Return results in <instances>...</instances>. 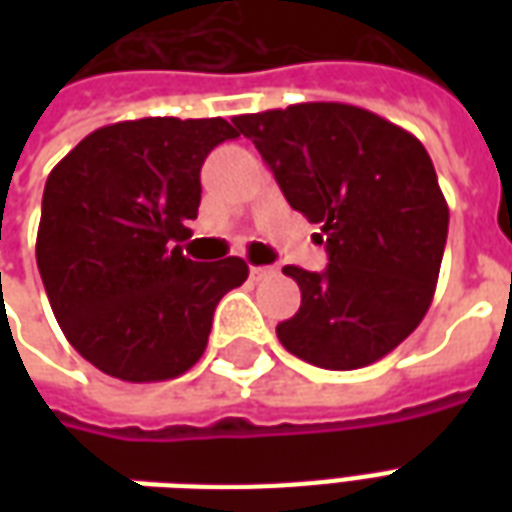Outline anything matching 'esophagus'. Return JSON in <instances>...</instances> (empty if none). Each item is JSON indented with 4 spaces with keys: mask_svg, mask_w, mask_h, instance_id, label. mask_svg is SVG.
I'll return each instance as SVG.
<instances>
[{
    "mask_svg": "<svg viewBox=\"0 0 512 512\" xmlns=\"http://www.w3.org/2000/svg\"><path fill=\"white\" fill-rule=\"evenodd\" d=\"M277 271L274 268H268V266H252L249 268V277L255 279V282H260V279H268V277H274Z\"/></svg>",
    "mask_w": 512,
    "mask_h": 512,
    "instance_id": "esophagus-1",
    "label": "esophagus"
}]
</instances>
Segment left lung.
<instances>
[{
    "label": "left lung",
    "instance_id": "left-lung-1",
    "mask_svg": "<svg viewBox=\"0 0 512 512\" xmlns=\"http://www.w3.org/2000/svg\"><path fill=\"white\" fill-rule=\"evenodd\" d=\"M252 139L293 211L321 224L329 266H285L299 312L277 326L290 354L356 370L395 351L425 318L450 208L428 150L384 117L312 101L233 120Z\"/></svg>",
    "mask_w": 512,
    "mask_h": 512
}]
</instances>
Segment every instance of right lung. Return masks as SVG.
<instances>
[{"instance_id": "right-lung-1", "label": "right lung", "mask_w": 512, "mask_h": 512, "mask_svg": "<svg viewBox=\"0 0 512 512\" xmlns=\"http://www.w3.org/2000/svg\"><path fill=\"white\" fill-rule=\"evenodd\" d=\"M235 131L222 117H142L84 136L43 189L40 279L62 334L101 373L131 384L183 376L213 312L244 285L241 257L183 255L205 156Z\"/></svg>"}]
</instances>
